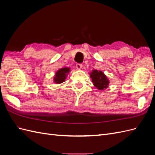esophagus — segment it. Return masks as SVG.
I'll use <instances>...</instances> for the list:
<instances>
[{"instance_id": "esophagus-1", "label": "esophagus", "mask_w": 155, "mask_h": 155, "mask_svg": "<svg viewBox=\"0 0 155 155\" xmlns=\"http://www.w3.org/2000/svg\"><path fill=\"white\" fill-rule=\"evenodd\" d=\"M82 66H83V65H82L81 63H77L76 65V67L77 69L80 70V69L82 68Z\"/></svg>"}]
</instances>
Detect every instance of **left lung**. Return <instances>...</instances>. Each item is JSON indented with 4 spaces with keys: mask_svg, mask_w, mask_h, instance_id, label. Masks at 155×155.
<instances>
[{
    "mask_svg": "<svg viewBox=\"0 0 155 155\" xmlns=\"http://www.w3.org/2000/svg\"><path fill=\"white\" fill-rule=\"evenodd\" d=\"M90 76L94 85L99 90H104L109 85V79L103 72L93 70L91 74H90Z\"/></svg>",
    "mask_w": 155,
    "mask_h": 155,
    "instance_id": "1",
    "label": "left lung"
}]
</instances>
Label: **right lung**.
I'll use <instances>...</instances> for the list:
<instances>
[{"instance_id":"1","label":"right lung","mask_w":155,"mask_h":155,"mask_svg":"<svg viewBox=\"0 0 155 155\" xmlns=\"http://www.w3.org/2000/svg\"><path fill=\"white\" fill-rule=\"evenodd\" d=\"M69 72L70 68L65 67L59 69L58 71L55 73V77L54 78V83H55L56 84H60L64 82Z\"/></svg>"}]
</instances>
